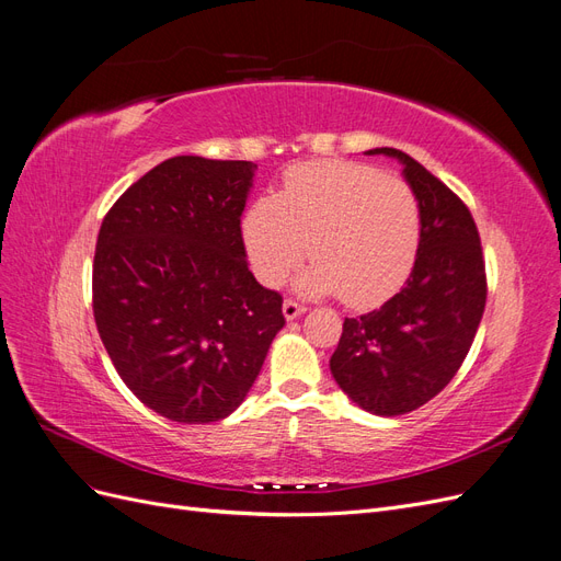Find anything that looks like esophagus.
Masks as SVG:
<instances>
[{
  "instance_id": "esophagus-1",
  "label": "esophagus",
  "mask_w": 561,
  "mask_h": 561,
  "mask_svg": "<svg viewBox=\"0 0 561 561\" xmlns=\"http://www.w3.org/2000/svg\"><path fill=\"white\" fill-rule=\"evenodd\" d=\"M304 311H307V307H304V304H299V301H295V299H285V301H283V316H285L287 320L299 318Z\"/></svg>"
}]
</instances>
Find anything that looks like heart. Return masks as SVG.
<instances>
[{
  "label": "heart",
  "mask_w": 561,
  "mask_h": 561,
  "mask_svg": "<svg viewBox=\"0 0 561 561\" xmlns=\"http://www.w3.org/2000/svg\"><path fill=\"white\" fill-rule=\"evenodd\" d=\"M241 239L254 278L278 285L309 252L297 287L342 295L365 309L410 276L421 241V206L410 184L355 161H311L285 173L276 196L252 201Z\"/></svg>",
  "instance_id": "obj_1"
}]
</instances>
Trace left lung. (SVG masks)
Returning a JSON list of instances; mask_svg holds the SVG:
<instances>
[{"instance_id": "left-lung-1", "label": "left lung", "mask_w": 561, "mask_h": 561, "mask_svg": "<svg viewBox=\"0 0 561 561\" xmlns=\"http://www.w3.org/2000/svg\"><path fill=\"white\" fill-rule=\"evenodd\" d=\"M367 154L402 163L421 206V241L402 290L381 309L344 320L330 369L365 412L400 416L433 400L463 365L484 313L486 274L466 203L400 149Z\"/></svg>"}]
</instances>
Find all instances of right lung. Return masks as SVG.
Wrapping results in <instances>:
<instances>
[{
    "label": "right lung",
    "instance_id": "add662e5",
    "mask_svg": "<svg viewBox=\"0 0 561 561\" xmlns=\"http://www.w3.org/2000/svg\"><path fill=\"white\" fill-rule=\"evenodd\" d=\"M252 161L173 157L103 219L93 316L118 377L178 423L229 416L285 325L283 297L248 268L241 215Z\"/></svg>",
    "mask_w": 561,
    "mask_h": 561
}]
</instances>
